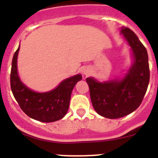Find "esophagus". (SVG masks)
Returning a JSON list of instances; mask_svg holds the SVG:
<instances>
[{
    "instance_id": "esophagus-1",
    "label": "esophagus",
    "mask_w": 158,
    "mask_h": 158,
    "mask_svg": "<svg viewBox=\"0 0 158 158\" xmlns=\"http://www.w3.org/2000/svg\"><path fill=\"white\" fill-rule=\"evenodd\" d=\"M84 74H86V75H88V74H89V72H88V70H86V69H84Z\"/></svg>"
}]
</instances>
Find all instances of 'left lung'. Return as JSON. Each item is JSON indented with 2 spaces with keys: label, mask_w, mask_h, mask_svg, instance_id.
I'll return each instance as SVG.
<instances>
[{
  "label": "left lung",
  "mask_w": 158,
  "mask_h": 158,
  "mask_svg": "<svg viewBox=\"0 0 158 158\" xmlns=\"http://www.w3.org/2000/svg\"><path fill=\"white\" fill-rule=\"evenodd\" d=\"M132 49L134 64L121 80L97 81L87 78L90 98L94 110L109 119L129 115L140 106L147 92L150 72L148 56L145 47L137 35L129 28L120 30Z\"/></svg>",
  "instance_id": "1"
}]
</instances>
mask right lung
<instances>
[{
	"mask_svg": "<svg viewBox=\"0 0 158 158\" xmlns=\"http://www.w3.org/2000/svg\"><path fill=\"white\" fill-rule=\"evenodd\" d=\"M19 48L14 54L10 72L11 91L26 115L42 122L60 120L69 109V101L75 84L82 79L76 74L62 81L55 89L48 93H36L20 81L17 72V57Z\"/></svg>",
	"mask_w": 158,
	"mask_h": 158,
	"instance_id": "obj_1",
	"label": "right lung"
}]
</instances>
